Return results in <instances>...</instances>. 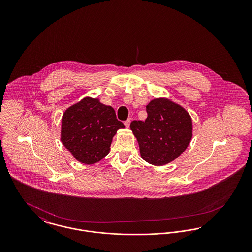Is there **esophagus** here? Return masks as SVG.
Instances as JSON below:
<instances>
[{"mask_svg": "<svg viewBox=\"0 0 252 252\" xmlns=\"http://www.w3.org/2000/svg\"><path fill=\"white\" fill-rule=\"evenodd\" d=\"M130 122H131L130 119H127V120L124 122V124H125V126H126V127H129V126H130Z\"/></svg>", "mask_w": 252, "mask_h": 252, "instance_id": "1", "label": "esophagus"}]
</instances>
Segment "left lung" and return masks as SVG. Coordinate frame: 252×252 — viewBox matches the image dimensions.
Segmentation results:
<instances>
[{"label":"left lung","instance_id":"8db88e82","mask_svg":"<svg viewBox=\"0 0 252 252\" xmlns=\"http://www.w3.org/2000/svg\"><path fill=\"white\" fill-rule=\"evenodd\" d=\"M147 118L132 121L141 156L153 165H164L187 148L192 139L188 112L167 99H154L146 106Z\"/></svg>","mask_w":252,"mask_h":252}]
</instances>
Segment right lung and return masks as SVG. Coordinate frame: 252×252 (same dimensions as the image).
<instances>
[{"label":"right lung","instance_id":"add662e5","mask_svg":"<svg viewBox=\"0 0 252 252\" xmlns=\"http://www.w3.org/2000/svg\"><path fill=\"white\" fill-rule=\"evenodd\" d=\"M124 127L113 108L86 97L64 112L61 142L78 161L94 164L108 155L113 136Z\"/></svg>","mask_w":252,"mask_h":252}]
</instances>
